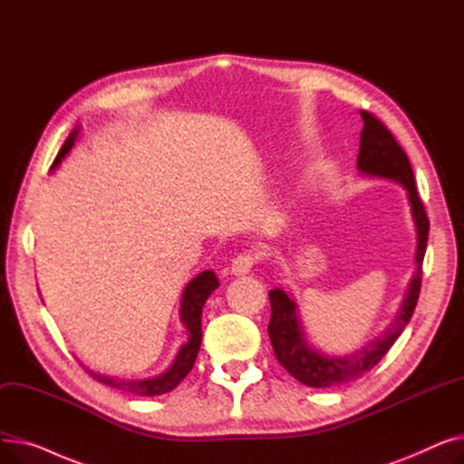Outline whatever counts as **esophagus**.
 Masks as SVG:
<instances>
[{
  "label": "esophagus",
  "mask_w": 464,
  "mask_h": 464,
  "mask_svg": "<svg viewBox=\"0 0 464 464\" xmlns=\"http://www.w3.org/2000/svg\"><path fill=\"white\" fill-rule=\"evenodd\" d=\"M259 259H261V257H259L257 252H245V254H240V256H237V257L233 259L231 273H233V275H248V273L254 269V265H256Z\"/></svg>",
  "instance_id": "34e87169"
}]
</instances>
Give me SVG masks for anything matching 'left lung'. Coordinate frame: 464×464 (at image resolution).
<instances>
[{"instance_id": "left-lung-1", "label": "left lung", "mask_w": 464, "mask_h": 464, "mask_svg": "<svg viewBox=\"0 0 464 464\" xmlns=\"http://www.w3.org/2000/svg\"><path fill=\"white\" fill-rule=\"evenodd\" d=\"M361 118H362V131H361V144H359V156H357V169L362 175L395 180L402 184L404 189L408 191L411 216L418 229V250H416L418 269H416V275H413L410 280L408 291L393 324L382 333V336L374 338L372 343H369L359 352L344 357L340 355L331 357L318 350H314L304 338V331L301 327L295 301L280 287L269 291V299H271L269 336H271L275 355L291 376L308 387H331L338 383L353 382L362 374L372 371L380 362V359L389 352V348L395 344V340L401 336L404 327L408 325L420 299L421 275H423L421 265H423L427 238H429V218L418 193L416 180H413V170H411L410 160L402 150V146L374 114L361 111Z\"/></svg>"}]
</instances>
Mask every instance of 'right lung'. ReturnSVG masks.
I'll use <instances>...</instances> for the list:
<instances>
[{
    "label": "right lung",
    "instance_id": "add662e5",
    "mask_svg": "<svg viewBox=\"0 0 464 464\" xmlns=\"http://www.w3.org/2000/svg\"><path fill=\"white\" fill-rule=\"evenodd\" d=\"M77 135H79V128L72 130L71 135L67 137V140L63 142L62 150L58 152V156L53 163V169H56L62 163V160L67 156V152L72 149ZM218 285H219V282L212 271H203L201 275L189 280V284L186 285L184 294H182V303H180V318L189 333V338H188V343L182 344V348L179 350L173 364H170V367L163 374L154 376V378H144V380H120V378H112V376H105V374H97L93 371H88V374L100 383H105L109 387L120 389V392L131 393L137 397H156V395L173 392V389L188 376V372L191 371L193 362H195V357H198V353H199L201 338H203V333H201L203 304Z\"/></svg>",
    "mask_w": 464,
    "mask_h": 464
}]
</instances>
